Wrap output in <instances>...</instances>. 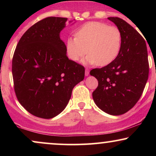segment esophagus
<instances>
[{
    "label": "esophagus",
    "mask_w": 156,
    "mask_h": 156,
    "mask_svg": "<svg viewBox=\"0 0 156 156\" xmlns=\"http://www.w3.org/2000/svg\"><path fill=\"white\" fill-rule=\"evenodd\" d=\"M89 74V70L88 69H86V70H85V76H88Z\"/></svg>",
    "instance_id": "esophagus-1"
}]
</instances>
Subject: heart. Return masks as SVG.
<instances>
[{
    "label": "heart",
    "instance_id": "1",
    "mask_svg": "<svg viewBox=\"0 0 156 156\" xmlns=\"http://www.w3.org/2000/svg\"><path fill=\"white\" fill-rule=\"evenodd\" d=\"M76 37H68L66 54L78 62L89 53L85 63L106 66L117 58L121 50L122 34L119 28L101 22H89L78 28Z\"/></svg>",
    "mask_w": 156,
    "mask_h": 156
}]
</instances>
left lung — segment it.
<instances>
[{"label": "left lung", "mask_w": 156, "mask_h": 156, "mask_svg": "<svg viewBox=\"0 0 156 156\" xmlns=\"http://www.w3.org/2000/svg\"><path fill=\"white\" fill-rule=\"evenodd\" d=\"M122 34V45L114 62L90 71L98 80L92 93L95 104L112 115L131 109L141 98L149 75L147 49L144 38L119 17H108Z\"/></svg>", "instance_id": "obj_1"}]
</instances>
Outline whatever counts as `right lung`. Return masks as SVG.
Masks as SVG:
<instances>
[{"label": "right lung", "mask_w": 156, "mask_h": 156, "mask_svg": "<svg viewBox=\"0 0 156 156\" xmlns=\"http://www.w3.org/2000/svg\"><path fill=\"white\" fill-rule=\"evenodd\" d=\"M67 18L48 17L22 36L12 58L17 100L30 114L43 119L59 114L75 86L83 80V66L69 60L60 32Z\"/></svg>", "instance_id": "right-lung-1"}]
</instances>
